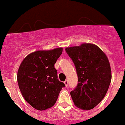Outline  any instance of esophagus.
Here are the masks:
<instances>
[{"instance_id":"esophagus-1","label":"esophagus","mask_w":125,"mask_h":125,"mask_svg":"<svg viewBox=\"0 0 125 125\" xmlns=\"http://www.w3.org/2000/svg\"><path fill=\"white\" fill-rule=\"evenodd\" d=\"M64 83L65 84V86H66V87H68V80H65L64 81Z\"/></svg>"}]
</instances>
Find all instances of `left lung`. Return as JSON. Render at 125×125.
I'll use <instances>...</instances> for the list:
<instances>
[{
  "mask_svg": "<svg viewBox=\"0 0 125 125\" xmlns=\"http://www.w3.org/2000/svg\"><path fill=\"white\" fill-rule=\"evenodd\" d=\"M73 60L78 83L70 92L74 105L90 110L104 99L111 81V70L107 55L96 45L84 43L66 48Z\"/></svg>",
  "mask_w": 125,
  "mask_h": 125,
  "instance_id": "1",
  "label": "left lung"
}]
</instances>
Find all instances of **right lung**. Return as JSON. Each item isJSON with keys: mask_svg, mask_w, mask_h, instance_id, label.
Wrapping results in <instances>:
<instances>
[{"mask_svg": "<svg viewBox=\"0 0 125 125\" xmlns=\"http://www.w3.org/2000/svg\"><path fill=\"white\" fill-rule=\"evenodd\" d=\"M62 49L59 47L31 52L19 67L17 80L20 91L25 101L37 110L52 107L65 86L57 79L54 68Z\"/></svg>", "mask_w": 125, "mask_h": 125, "instance_id": "1", "label": "right lung"}]
</instances>
